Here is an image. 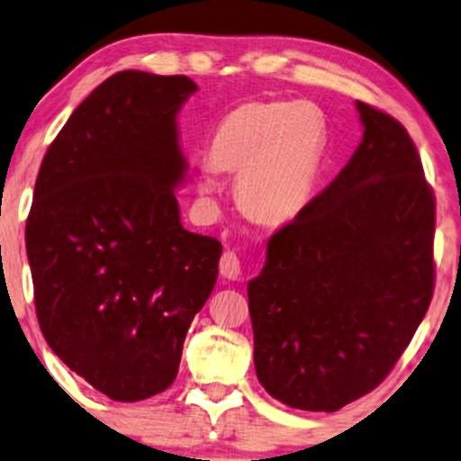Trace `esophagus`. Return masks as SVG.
Returning a JSON list of instances; mask_svg holds the SVG:
<instances>
[{"label": "esophagus", "instance_id": "34e87169", "mask_svg": "<svg viewBox=\"0 0 461 461\" xmlns=\"http://www.w3.org/2000/svg\"><path fill=\"white\" fill-rule=\"evenodd\" d=\"M240 257H238L234 250H225L223 255H221V261H219V272L225 276V278L230 280H236L238 276H240Z\"/></svg>", "mask_w": 461, "mask_h": 461}]
</instances>
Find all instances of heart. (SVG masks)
Wrapping results in <instances>:
<instances>
[{
	"instance_id": "b5f03b06",
	"label": "heart",
	"mask_w": 461,
	"mask_h": 461,
	"mask_svg": "<svg viewBox=\"0 0 461 461\" xmlns=\"http://www.w3.org/2000/svg\"><path fill=\"white\" fill-rule=\"evenodd\" d=\"M327 147V118L310 101H249L221 120L208 145L200 192L219 189L214 170L238 173L236 195L250 219L288 223L308 204Z\"/></svg>"
}]
</instances>
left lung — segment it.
I'll return each instance as SVG.
<instances>
[{
    "label": "left lung",
    "instance_id": "obj_1",
    "mask_svg": "<svg viewBox=\"0 0 461 461\" xmlns=\"http://www.w3.org/2000/svg\"><path fill=\"white\" fill-rule=\"evenodd\" d=\"M363 143L267 242L249 282L255 369L293 409L333 411L375 390L430 308L437 200L407 128L358 101Z\"/></svg>",
    "mask_w": 461,
    "mask_h": 461
}]
</instances>
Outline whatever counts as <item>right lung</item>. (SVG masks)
Segmentation results:
<instances>
[{
  "label": "right lung",
  "mask_w": 461,
  "mask_h": 461,
  "mask_svg": "<svg viewBox=\"0 0 461 461\" xmlns=\"http://www.w3.org/2000/svg\"><path fill=\"white\" fill-rule=\"evenodd\" d=\"M185 76L120 71L48 147L24 244L35 314L52 352L120 402L156 396L211 297L221 242L181 225L187 164L176 113Z\"/></svg>",
  "instance_id": "1"
}]
</instances>
